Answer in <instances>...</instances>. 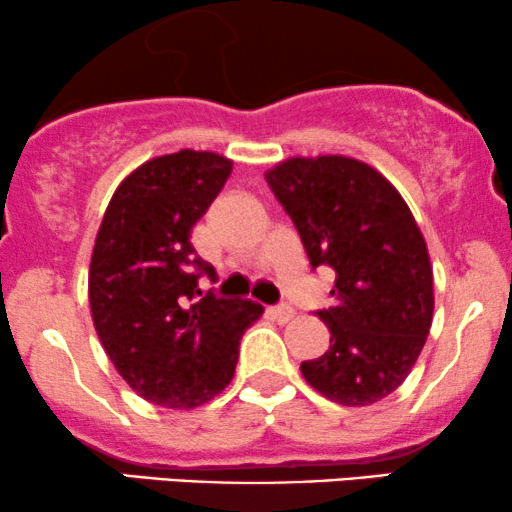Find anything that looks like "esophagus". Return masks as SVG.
I'll return each mask as SVG.
<instances>
[{
    "label": "esophagus",
    "mask_w": 512,
    "mask_h": 512,
    "mask_svg": "<svg viewBox=\"0 0 512 512\" xmlns=\"http://www.w3.org/2000/svg\"><path fill=\"white\" fill-rule=\"evenodd\" d=\"M268 315L275 322L287 324L291 317H294V308H289V305H272V308H268Z\"/></svg>",
    "instance_id": "34e87169"
}]
</instances>
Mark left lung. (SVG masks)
<instances>
[{"mask_svg":"<svg viewBox=\"0 0 512 512\" xmlns=\"http://www.w3.org/2000/svg\"><path fill=\"white\" fill-rule=\"evenodd\" d=\"M310 265L336 272L334 305L317 310L329 350L301 364L317 393L367 407L402 386L433 324V265L395 185L343 155L291 157L265 174Z\"/></svg>","mask_w":512,"mask_h":512,"instance_id":"8db88e82","label":"left lung"}]
</instances>
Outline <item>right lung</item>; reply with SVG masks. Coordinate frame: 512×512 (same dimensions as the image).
Returning <instances> with one entry per match:
<instances>
[{
	"mask_svg": "<svg viewBox=\"0 0 512 512\" xmlns=\"http://www.w3.org/2000/svg\"><path fill=\"white\" fill-rule=\"evenodd\" d=\"M232 171L228 157L178 150L119 183L98 228L89 268L96 334L119 376L143 400L195 409L232 381L240 338L263 315L244 298L202 295L214 280L190 242Z\"/></svg>",
	"mask_w": 512,
	"mask_h": 512,
	"instance_id": "right-lung-1",
	"label": "right lung"
}]
</instances>
